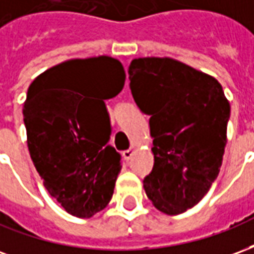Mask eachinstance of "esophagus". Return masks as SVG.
Here are the masks:
<instances>
[{
	"label": "esophagus",
	"mask_w": 254,
	"mask_h": 254,
	"mask_svg": "<svg viewBox=\"0 0 254 254\" xmlns=\"http://www.w3.org/2000/svg\"><path fill=\"white\" fill-rule=\"evenodd\" d=\"M134 151H136V148H134V147H132V148H129V149H127V151H124V154H122V155H124V158H125V159L129 160L133 156V154H134Z\"/></svg>",
	"instance_id": "34e87169"
}]
</instances>
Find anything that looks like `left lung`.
Here are the masks:
<instances>
[{"mask_svg": "<svg viewBox=\"0 0 254 254\" xmlns=\"http://www.w3.org/2000/svg\"><path fill=\"white\" fill-rule=\"evenodd\" d=\"M129 80L154 138V169L144 190L160 212L180 215L194 207L218 177L230 102L216 78L170 57L133 60Z\"/></svg>", "mask_w": 254, "mask_h": 254, "instance_id": "left-lung-1", "label": "left lung"}]
</instances>
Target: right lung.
Returning <instances> with one entry per match:
<instances>
[{"mask_svg":"<svg viewBox=\"0 0 254 254\" xmlns=\"http://www.w3.org/2000/svg\"><path fill=\"white\" fill-rule=\"evenodd\" d=\"M120 60L73 58L49 67L31 83L24 102L27 145L49 194L77 218L89 219L110 202L121 156L106 145L110 118L103 99L125 85ZM98 92L99 101L88 98Z\"/></svg>","mask_w":254,"mask_h":254,"instance_id":"1","label":"right lung"}]
</instances>
